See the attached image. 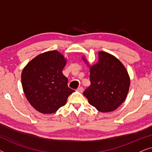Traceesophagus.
<instances>
[{"label": "esophagus", "mask_w": 152, "mask_h": 152, "mask_svg": "<svg viewBox=\"0 0 152 152\" xmlns=\"http://www.w3.org/2000/svg\"><path fill=\"white\" fill-rule=\"evenodd\" d=\"M77 91H79V92H80V93H82L83 91H84V88H83L82 86H80L79 88H77Z\"/></svg>", "instance_id": "esophagus-1"}]
</instances>
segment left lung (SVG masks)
<instances>
[{
  "label": "left lung",
  "instance_id": "8db88e82",
  "mask_svg": "<svg viewBox=\"0 0 152 152\" xmlns=\"http://www.w3.org/2000/svg\"><path fill=\"white\" fill-rule=\"evenodd\" d=\"M90 81L84 95L99 111H113L125 100L129 76L123 64L111 54L99 52L98 62L90 67Z\"/></svg>",
  "mask_w": 152,
  "mask_h": 152
}]
</instances>
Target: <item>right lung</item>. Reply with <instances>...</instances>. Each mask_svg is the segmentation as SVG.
I'll list each match as a JSON object with an SVG mask.
<instances>
[{
  "label": "right lung",
  "instance_id": "obj_1",
  "mask_svg": "<svg viewBox=\"0 0 152 152\" xmlns=\"http://www.w3.org/2000/svg\"><path fill=\"white\" fill-rule=\"evenodd\" d=\"M66 59L57 50L45 52L31 60L23 70L21 82L27 99L37 111L53 113L66 104L74 92L62 73Z\"/></svg>",
  "mask_w": 152,
  "mask_h": 152
}]
</instances>
